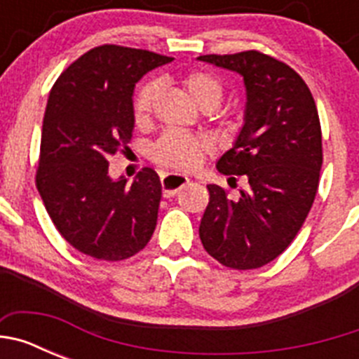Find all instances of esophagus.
<instances>
[{"label":"esophagus","instance_id":"esophagus-1","mask_svg":"<svg viewBox=\"0 0 359 359\" xmlns=\"http://www.w3.org/2000/svg\"><path fill=\"white\" fill-rule=\"evenodd\" d=\"M160 182H161V190H163V196L165 198H170V196L176 194L177 190L182 189V187H185L190 180L187 176H183V174L167 172V174H161Z\"/></svg>","mask_w":359,"mask_h":359}]
</instances>
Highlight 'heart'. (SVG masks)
<instances>
[{"label":"heart","instance_id":"1","mask_svg":"<svg viewBox=\"0 0 359 359\" xmlns=\"http://www.w3.org/2000/svg\"><path fill=\"white\" fill-rule=\"evenodd\" d=\"M185 90L199 107L214 109L223 98V84L207 72H189L182 79ZM158 93L156 81H145L133 97V118L140 123L149 116ZM207 144L194 135L183 131H167L151 147V158L169 169L192 170L201 161Z\"/></svg>","mask_w":359,"mask_h":359}]
</instances>
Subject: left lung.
<instances>
[{
    "mask_svg": "<svg viewBox=\"0 0 359 359\" xmlns=\"http://www.w3.org/2000/svg\"><path fill=\"white\" fill-rule=\"evenodd\" d=\"M198 59L241 73L248 97L236 144L217 161L219 172L244 176L248 189L230 198L223 187L207 185L199 237L226 268H261L293 243L318 192V109L304 79L275 57L248 50Z\"/></svg>",
    "mask_w": 359,
    "mask_h": 359,
    "instance_id": "1",
    "label": "left lung"
}]
</instances>
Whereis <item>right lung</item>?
Segmentation results:
<instances>
[{"label":"right lung","mask_w":359,"mask_h":359,"mask_svg":"<svg viewBox=\"0 0 359 359\" xmlns=\"http://www.w3.org/2000/svg\"><path fill=\"white\" fill-rule=\"evenodd\" d=\"M172 61L149 50L102 44L81 55L50 91L36 187L62 237L98 261L144 250L156 228L160 177L145 167L135 182L107 174L109 158L131 142L133 90L145 73Z\"/></svg>","instance_id":"right-lung-1"}]
</instances>
